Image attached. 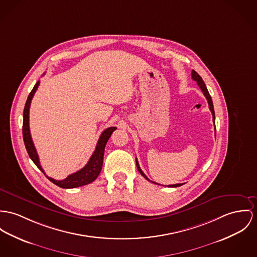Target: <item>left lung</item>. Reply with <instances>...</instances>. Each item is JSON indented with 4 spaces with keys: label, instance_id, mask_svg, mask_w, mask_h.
I'll return each instance as SVG.
<instances>
[{
    "label": "left lung",
    "instance_id": "1",
    "mask_svg": "<svg viewBox=\"0 0 257 257\" xmlns=\"http://www.w3.org/2000/svg\"><path fill=\"white\" fill-rule=\"evenodd\" d=\"M192 78L195 80V81H197L198 87L200 88V90L202 91L203 95L205 96V98L207 99V101H208V105H209V109H210V111H211V113H212V119H213V122H214V125H215V112H214L213 102H212V99H211V97H210V95H209V93H208V91H207V88H206V86H205V84H204L203 80L201 79V77L198 75V73H197L195 70H193V71H192ZM136 165H137V168H138L139 172L141 173V175H142L143 177L145 178V179H147L148 181L152 182L149 178L147 177V176L145 175V173L142 171V169H141V167H140V165H139V162L138 160H137V158H136ZM153 183H154V184H158V183H156V182H153ZM158 185H159V184H158ZM182 185H183V184H174V185H168V187L176 188V187H180V186H182Z\"/></svg>",
    "mask_w": 257,
    "mask_h": 257
}]
</instances>
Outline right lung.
<instances>
[{
    "label": "right lung",
    "mask_w": 257,
    "mask_h": 257,
    "mask_svg": "<svg viewBox=\"0 0 257 257\" xmlns=\"http://www.w3.org/2000/svg\"><path fill=\"white\" fill-rule=\"evenodd\" d=\"M39 84L40 81H38L35 84L32 91L30 92V94L27 98V100H26L24 110H23L22 134H23L24 145H25V148H26V151H27L29 157L32 159V161L36 164V166L39 168L40 170L46 175L45 171L43 170V168L40 164L39 157H38L37 151L34 147L33 141L31 138V134H30V129H29V108H30L32 98H33L34 94L36 93V91L39 87ZM114 130H116V127H109L101 133L99 141L97 143V147H96V150H95L94 154L89 159L88 163L82 169H80L77 172H75L73 174H70L69 176H67L61 181H59V180L58 181V180H55L53 178L48 177L47 175H46V177L48 178L51 182H53L55 185L59 186L60 188H63V189L77 188V187H81V186H84V185H88V184L92 183L93 181H95L97 177L99 176L101 167H102L105 145H106L108 139L110 138V136H111V134Z\"/></svg>",
    "instance_id": "right-lung-1"
}]
</instances>
